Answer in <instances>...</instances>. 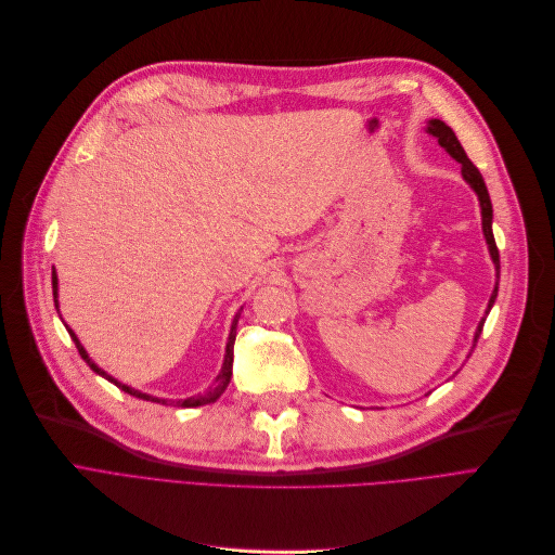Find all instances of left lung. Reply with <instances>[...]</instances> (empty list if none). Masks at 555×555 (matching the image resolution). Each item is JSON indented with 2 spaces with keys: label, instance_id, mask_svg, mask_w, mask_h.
Returning <instances> with one entry per match:
<instances>
[{
  "label": "left lung",
  "instance_id": "8db88e82",
  "mask_svg": "<svg viewBox=\"0 0 555 555\" xmlns=\"http://www.w3.org/2000/svg\"><path fill=\"white\" fill-rule=\"evenodd\" d=\"M427 130H429V135H434V138L438 140V144H440L442 149H447V153H450V155L454 157V160H459V163H461L463 178L472 184L474 192H477V196H479V203H481V217H483V234H486V242H488V248H490L492 261H494V267H496V286H494V292H492V296H490V305H488V311H490V307L494 305L496 292H499V248H496V244H494V234H492V203H490L488 188H486V182H483V178H481L479 169L474 167V163H472L469 157H467L465 149L461 146L459 138L454 135V130H452L450 126H447V124H444V121H440V119H431V121L427 124ZM488 311H486V313H488ZM483 323H486V319L479 323L477 336H474V346H477V340H479V336H481Z\"/></svg>",
  "mask_w": 555,
  "mask_h": 555
}]
</instances>
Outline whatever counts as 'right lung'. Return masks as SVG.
Segmentation results:
<instances>
[{
    "label": "right lung",
    "mask_w": 555,
    "mask_h": 555,
    "mask_svg": "<svg viewBox=\"0 0 555 555\" xmlns=\"http://www.w3.org/2000/svg\"><path fill=\"white\" fill-rule=\"evenodd\" d=\"M51 284H54V302H56V309H59V300H56V286H59V280H56V273H51ZM236 321H240V313L234 315V323H232V330H230V338H228V348H225V361H223V367H221V375L217 377V384H215V388H209L205 395H194V398H188V400H178V402H169V400H157V398H151V395H146V392H140V390H135V388H130V386H124V384H119L117 379H113L111 375H105L101 367L88 357V352L83 350V346L81 343H78V338H76V334L67 327V332H69V336H72V340H74V346H76V350H78V354H81V359L92 367V371L96 373V375H101V377H105L108 382H113L117 388H121L124 392H128V395H133V398H140V400H146V402H155V404H173V406H184V409H192V406H203V404H212V402H217L219 398H221V392L228 388V384H230V377H232V348H234V336H236Z\"/></svg>",
    "instance_id": "right-lung-1"
}]
</instances>
